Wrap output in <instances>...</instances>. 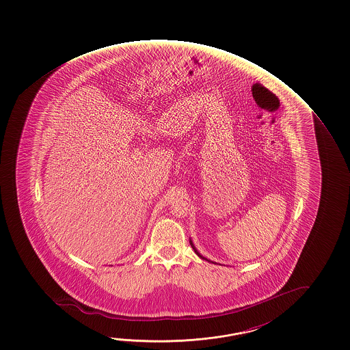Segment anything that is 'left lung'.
Returning a JSON list of instances; mask_svg holds the SVG:
<instances>
[{"mask_svg": "<svg viewBox=\"0 0 350 350\" xmlns=\"http://www.w3.org/2000/svg\"><path fill=\"white\" fill-rule=\"evenodd\" d=\"M190 245H191V247H193V249H194V252H196V255H198V256H200V258H204V260H207L206 258H204V256H202V255H201L200 252H198V250H196V249H195L194 244H193V241H190ZM207 261H210V260H207ZM213 264H215V262H213Z\"/></svg>", "mask_w": 350, "mask_h": 350, "instance_id": "8db88e82", "label": "left lung"}]
</instances>
